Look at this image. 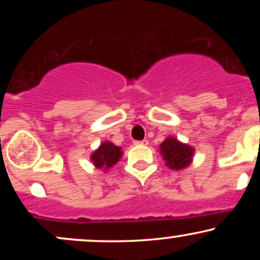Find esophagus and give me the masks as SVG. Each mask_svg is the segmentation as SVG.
<instances>
[{
  "label": "esophagus",
  "mask_w": 260,
  "mask_h": 260,
  "mask_svg": "<svg viewBox=\"0 0 260 260\" xmlns=\"http://www.w3.org/2000/svg\"><path fill=\"white\" fill-rule=\"evenodd\" d=\"M147 144H148V140L147 139L136 140V142H134V145H147Z\"/></svg>",
  "instance_id": "34e87169"
}]
</instances>
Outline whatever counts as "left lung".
Wrapping results in <instances>:
<instances>
[{
	"instance_id": "8db88e82",
	"label": "left lung",
	"mask_w": 260,
	"mask_h": 260,
	"mask_svg": "<svg viewBox=\"0 0 260 260\" xmlns=\"http://www.w3.org/2000/svg\"><path fill=\"white\" fill-rule=\"evenodd\" d=\"M161 154L166 165L172 170H181L187 168L192 161V155L194 149L187 144H182L177 139L170 138L165 139L160 145Z\"/></svg>"
}]
</instances>
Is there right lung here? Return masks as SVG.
I'll list each match as a JSON object with an SVG mask.
<instances>
[{"label": "right lung", "mask_w": 260, "mask_h": 260, "mask_svg": "<svg viewBox=\"0 0 260 260\" xmlns=\"http://www.w3.org/2000/svg\"><path fill=\"white\" fill-rule=\"evenodd\" d=\"M122 151L120 147L110 142H105L100 145L98 150H95L91 155V161L98 169L107 170L112 168L121 159Z\"/></svg>", "instance_id": "obj_1"}]
</instances>
